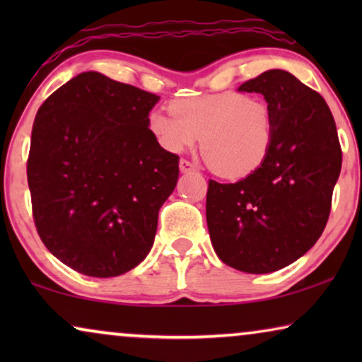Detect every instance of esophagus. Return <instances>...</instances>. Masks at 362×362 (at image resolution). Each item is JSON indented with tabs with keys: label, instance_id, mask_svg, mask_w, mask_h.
Instances as JSON below:
<instances>
[{
	"label": "esophagus",
	"instance_id": "34e87169",
	"mask_svg": "<svg viewBox=\"0 0 362 362\" xmlns=\"http://www.w3.org/2000/svg\"><path fill=\"white\" fill-rule=\"evenodd\" d=\"M180 170L182 173H189V171H194L196 168L191 161H187V160H185V158H182V160H180Z\"/></svg>",
	"mask_w": 362,
	"mask_h": 362
}]
</instances>
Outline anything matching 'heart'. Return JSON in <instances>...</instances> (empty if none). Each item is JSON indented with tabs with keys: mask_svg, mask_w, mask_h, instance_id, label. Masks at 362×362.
<instances>
[{
	"mask_svg": "<svg viewBox=\"0 0 362 362\" xmlns=\"http://www.w3.org/2000/svg\"><path fill=\"white\" fill-rule=\"evenodd\" d=\"M171 113L153 112L148 130L166 151L180 153L201 135V153L216 175L240 180L264 165L274 145L275 115L264 100L240 92L180 98Z\"/></svg>",
	"mask_w": 362,
	"mask_h": 362,
	"instance_id": "heart-1",
	"label": "heart"
}]
</instances>
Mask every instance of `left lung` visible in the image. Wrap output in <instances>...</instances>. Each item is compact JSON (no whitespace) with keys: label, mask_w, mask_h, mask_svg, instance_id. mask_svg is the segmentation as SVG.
I'll return each mask as SVG.
<instances>
[{"label":"left lung","mask_w":362,"mask_h":362,"mask_svg":"<svg viewBox=\"0 0 362 362\" xmlns=\"http://www.w3.org/2000/svg\"><path fill=\"white\" fill-rule=\"evenodd\" d=\"M239 90L262 93L274 110V145L242 181H209L207 227L224 264L270 274L300 259L323 234L343 153L328 103L290 72L267 71Z\"/></svg>","instance_id":"obj_1"}]
</instances>
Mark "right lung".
<instances>
[{"mask_svg": "<svg viewBox=\"0 0 362 362\" xmlns=\"http://www.w3.org/2000/svg\"><path fill=\"white\" fill-rule=\"evenodd\" d=\"M160 97L82 72L46 98L33 125L28 185L42 244L88 276L145 259L180 156L158 145L148 115Z\"/></svg>", "mask_w": 362, "mask_h": 362, "instance_id": "obj_1", "label": "right lung"}]
</instances>
